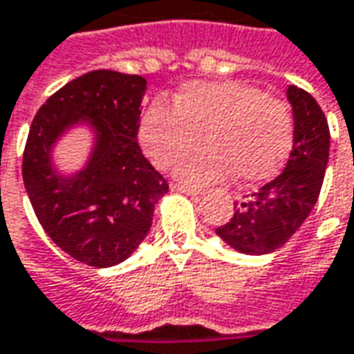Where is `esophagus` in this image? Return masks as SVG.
<instances>
[{"mask_svg":"<svg viewBox=\"0 0 354 354\" xmlns=\"http://www.w3.org/2000/svg\"><path fill=\"white\" fill-rule=\"evenodd\" d=\"M172 189H178V192H182V194H188L192 198H198L201 192L198 188H192V186H186V184H174Z\"/></svg>","mask_w":354,"mask_h":354,"instance_id":"34e87169","label":"esophagus"}]
</instances>
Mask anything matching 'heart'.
Wrapping results in <instances>:
<instances>
[{"label":"heart","mask_w":354,"mask_h":354,"mask_svg":"<svg viewBox=\"0 0 354 354\" xmlns=\"http://www.w3.org/2000/svg\"><path fill=\"white\" fill-rule=\"evenodd\" d=\"M172 107L153 102L139 121V142L158 168H168L194 149L203 133L205 149L186 156L176 176L192 186L225 180L261 182L284 166L294 145V117L286 104L241 82H189Z\"/></svg>","instance_id":"1"}]
</instances>
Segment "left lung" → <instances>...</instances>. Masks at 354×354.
<instances>
[{"label":"left lung","mask_w":354,"mask_h":354,"mask_svg":"<svg viewBox=\"0 0 354 354\" xmlns=\"http://www.w3.org/2000/svg\"><path fill=\"white\" fill-rule=\"evenodd\" d=\"M294 117V145L286 168L243 201L231 221L215 233L231 249L268 254L284 247L311 214L329 160V125L310 93L288 86Z\"/></svg>","instance_id":"left-lung-1"}]
</instances>
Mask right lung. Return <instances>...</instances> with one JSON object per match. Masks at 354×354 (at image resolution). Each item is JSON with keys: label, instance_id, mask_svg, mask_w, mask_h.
Masks as SVG:
<instances>
[{"label": "right lung", "instance_id": "1", "mask_svg": "<svg viewBox=\"0 0 354 354\" xmlns=\"http://www.w3.org/2000/svg\"><path fill=\"white\" fill-rule=\"evenodd\" d=\"M145 92L142 76L93 70L53 93L31 123L23 182L35 215L60 249L88 266L129 259L168 192L137 142ZM76 127L93 133V149L86 165L64 175L52 153Z\"/></svg>", "mask_w": 354, "mask_h": 354}]
</instances>
